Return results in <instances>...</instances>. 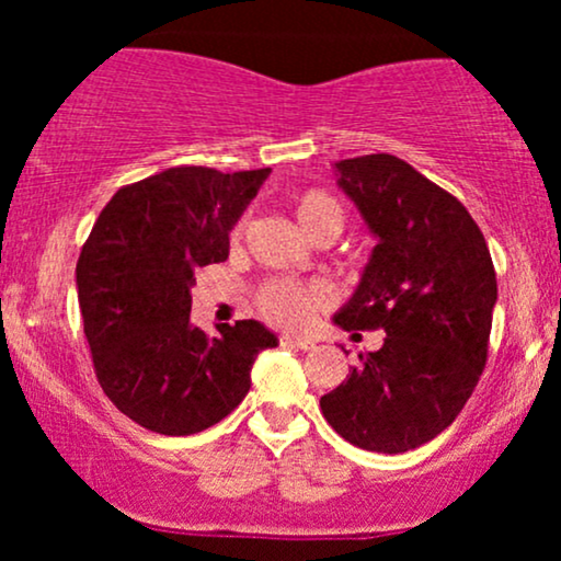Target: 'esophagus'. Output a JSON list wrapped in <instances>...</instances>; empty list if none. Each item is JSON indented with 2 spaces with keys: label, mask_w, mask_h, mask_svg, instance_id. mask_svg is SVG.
Wrapping results in <instances>:
<instances>
[{
  "label": "esophagus",
  "mask_w": 561,
  "mask_h": 561,
  "mask_svg": "<svg viewBox=\"0 0 561 561\" xmlns=\"http://www.w3.org/2000/svg\"><path fill=\"white\" fill-rule=\"evenodd\" d=\"M279 343L287 347H300V351H311V347L317 345L311 337H302V334H282Z\"/></svg>",
  "instance_id": "1"
}]
</instances>
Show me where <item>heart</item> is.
<instances>
[{"label":"heart","instance_id":"b5f03b06","mask_svg":"<svg viewBox=\"0 0 561 561\" xmlns=\"http://www.w3.org/2000/svg\"><path fill=\"white\" fill-rule=\"evenodd\" d=\"M293 210L300 227L319 240V237H337L345 227L343 205L321 190H306L293 197ZM242 224H234L231 240H240ZM330 300V289L321 282H298V279H266L255 289V308L266 321L285 330L302 327L321 306Z\"/></svg>","mask_w":561,"mask_h":561}]
</instances>
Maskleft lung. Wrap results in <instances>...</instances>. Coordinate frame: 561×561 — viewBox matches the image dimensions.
<instances>
[{"label": "left lung", "instance_id": "left-lung-1", "mask_svg": "<svg viewBox=\"0 0 561 561\" xmlns=\"http://www.w3.org/2000/svg\"><path fill=\"white\" fill-rule=\"evenodd\" d=\"M337 173L379 242L334 324L388 337L321 396V414L353 446L403 454L459 416L485 369L495 268L465 205L405 160L377 152Z\"/></svg>", "mask_w": 561, "mask_h": 561}]
</instances>
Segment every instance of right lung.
Wrapping results in <instances>:
<instances>
[{
    "label": "right lung",
    "mask_w": 561,
    "mask_h": 561,
    "mask_svg": "<svg viewBox=\"0 0 561 561\" xmlns=\"http://www.w3.org/2000/svg\"><path fill=\"white\" fill-rule=\"evenodd\" d=\"M272 169L176 165L126 184L76 263L94 375L115 409L160 435H195L231 414L276 337L259 321L190 324L195 272L229 255V229Z\"/></svg>",
    "instance_id": "obj_1"
}]
</instances>
